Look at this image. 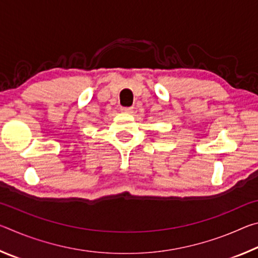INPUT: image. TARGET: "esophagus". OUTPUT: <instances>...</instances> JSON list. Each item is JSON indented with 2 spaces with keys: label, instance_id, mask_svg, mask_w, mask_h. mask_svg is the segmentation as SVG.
<instances>
[{
  "label": "esophagus",
  "instance_id": "34e87169",
  "mask_svg": "<svg viewBox=\"0 0 258 258\" xmlns=\"http://www.w3.org/2000/svg\"><path fill=\"white\" fill-rule=\"evenodd\" d=\"M121 111L125 112V113H132L133 108L132 107H124V108H121Z\"/></svg>",
  "mask_w": 258,
  "mask_h": 258
}]
</instances>
